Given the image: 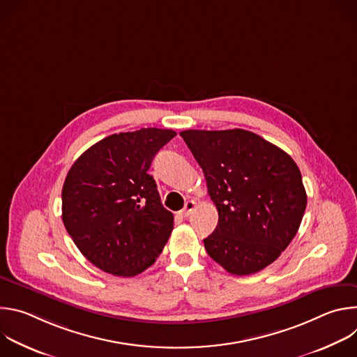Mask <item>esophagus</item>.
Returning <instances> with one entry per match:
<instances>
[{"label": "esophagus", "mask_w": 357, "mask_h": 357, "mask_svg": "<svg viewBox=\"0 0 357 357\" xmlns=\"http://www.w3.org/2000/svg\"><path fill=\"white\" fill-rule=\"evenodd\" d=\"M195 208H196V202H195V200H188V202L185 203L183 209L179 212V215H181L182 218H188V216L193 212Z\"/></svg>", "instance_id": "obj_1"}]
</instances>
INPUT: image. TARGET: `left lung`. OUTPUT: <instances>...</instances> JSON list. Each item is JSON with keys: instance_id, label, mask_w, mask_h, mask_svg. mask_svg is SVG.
<instances>
[{"instance_id": "left-lung-1", "label": "left lung", "mask_w": 357, "mask_h": 357, "mask_svg": "<svg viewBox=\"0 0 357 357\" xmlns=\"http://www.w3.org/2000/svg\"><path fill=\"white\" fill-rule=\"evenodd\" d=\"M181 137L205 174L219 213L203 243L227 273L250 275L274 263L295 237L307 192L295 161L251 131L186 130Z\"/></svg>"}]
</instances>
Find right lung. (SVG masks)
Returning <instances> with one entry per match:
<instances>
[{
  "label": "right lung",
  "mask_w": 357,
  "mask_h": 357,
  "mask_svg": "<svg viewBox=\"0 0 357 357\" xmlns=\"http://www.w3.org/2000/svg\"><path fill=\"white\" fill-rule=\"evenodd\" d=\"M176 132L141 128L96 142L76 160L62 189V220L83 256L105 273L134 277L155 263L174 229L149 174Z\"/></svg>",
  "instance_id": "1"
}]
</instances>
